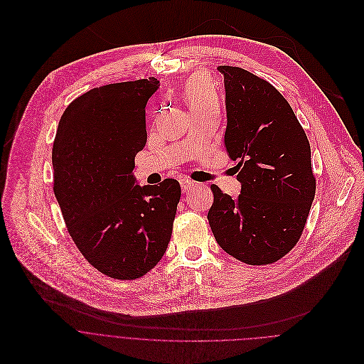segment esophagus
Listing matches in <instances>:
<instances>
[{
	"instance_id": "34e87169",
	"label": "esophagus",
	"mask_w": 364,
	"mask_h": 364,
	"mask_svg": "<svg viewBox=\"0 0 364 364\" xmlns=\"http://www.w3.org/2000/svg\"><path fill=\"white\" fill-rule=\"evenodd\" d=\"M193 185H195V182H192V181H189V179H182V181H181L182 192H188Z\"/></svg>"
}]
</instances>
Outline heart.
<instances>
[{"label":"heart","instance_id":"1","mask_svg":"<svg viewBox=\"0 0 364 364\" xmlns=\"http://www.w3.org/2000/svg\"><path fill=\"white\" fill-rule=\"evenodd\" d=\"M183 97L193 114L220 112V96L203 76L189 79L183 87Z\"/></svg>","mask_w":364,"mask_h":364}]
</instances>
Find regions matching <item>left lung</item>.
<instances>
[{"label": "left lung", "mask_w": 364, "mask_h": 364, "mask_svg": "<svg viewBox=\"0 0 364 364\" xmlns=\"http://www.w3.org/2000/svg\"><path fill=\"white\" fill-rule=\"evenodd\" d=\"M224 75L225 148L237 161L241 193L210 185L208 221L220 247L250 265L272 264L291 251L316 195L311 149L291 106L267 80L232 65Z\"/></svg>", "instance_id": "left-lung-1"}]
</instances>
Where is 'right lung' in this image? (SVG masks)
<instances>
[{
  "instance_id": "obj_1",
  "label": "right lung",
  "mask_w": 364,
  "mask_h": 364,
  "mask_svg": "<svg viewBox=\"0 0 364 364\" xmlns=\"http://www.w3.org/2000/svg\"><path fill=\"white\" fill-rule=\"evenodd\" d=\"M155 77L106 85L73 100L54 144V195L85 258L116 279L148 274L171 241L181 185H136L134 156L146 144L144 107Z\"/></svg>"
}]
</instances>
